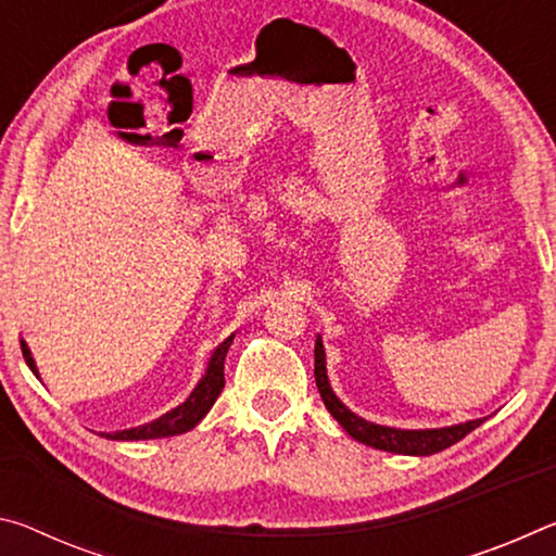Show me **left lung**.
<instances>
[{"instance_id": "obj_1", "label": "left lung", "mask_w": 556, "mask_h": 556, "mask_svg": "<svg viewBox=\"0 0 556 556\" xmlns=\"http://www.w3.org/2000/svg\"><path fill=\"white\" fill-rule=\"evenodd\" d=\"M314 375H316V388L321 392L326 409L331 412V417L338 421V425H341L355 441H361V444L380 448V451H390V454H404V456L439 454V451L454 446L456 441H460L485 421L483 417V419H470V421H460V425L439 427V429H397V427H384V425H375V421L363 419L361 414L348 409L345 404L338 400L331 382H328L326 351H324L321 336H316Z\"/></svg>"}]
</instances>
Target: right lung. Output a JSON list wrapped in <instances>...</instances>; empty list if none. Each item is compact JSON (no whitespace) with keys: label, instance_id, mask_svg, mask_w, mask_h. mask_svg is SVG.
I'll list each match as a JSON object with an SVG mask.
<instances>
[{"label":"right lung","instance_id":"right-lung-1","mask_svg":"<svg viewBox=\"0 0 556 556\" xmlns=\"http://www.w3.org/2000/svg\"><path fill=\"white\" fill-rule=\"evenodd\" d=\"M232 338L235 336L225 338V341L211 353L208 365H205V372L201 375L199 384H195L193 392L188 394L184 404H178L176 409L162 414V417L154 421H149V425L122 429V431H110V434L100 431V437L112 439V441H147V439H164V437H176V434H186V431H191L205 417V414L211 412L215 400H218V394L225 388V375H223L225 355H228ZM22 353H24V361L31 368V372L41 380L39 368H36V361H34V355L24 338H22Z\"/></svg>","mask_w":556,"mask_h":556}]
</instances>
